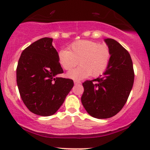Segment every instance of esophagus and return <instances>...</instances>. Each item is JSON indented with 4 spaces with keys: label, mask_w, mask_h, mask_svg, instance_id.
<instances>
[{
    "label": "esophagus",
    "mask_w": 150,
    "mask_h": 150,
    "mask_svg": "<svg viewBox=\"0 0 150 150\" xmlns=\"http://www.w3.org/2000/svg\"><path fill=\"white\" fill-rule=\"evenodd\" d=\"M81 83V82L80 81H78V80H74V84L75 85H77V84H80Z\"/></svg>",
    "instance_id": "obj_1"
}]
</instances>
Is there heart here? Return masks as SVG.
<instances>
[{
	"label": "heart",
	"mask_w": 150,
	"mask_h": 150,
	"mask_svg": "<svg viewBox=\"0 0 150 150\" xmlns=\"http://www.w3.org/2000/svg\"><path fill=\"white\" fill-rule=\"evenodd\" d=\"M68 50L59 51L58 62L62 68L69 70L78 64L80 66L67 72V78L82 80L90 75L98 77L104 72L109 65L111 52L108 45L98 44L90 40L73 42Z\"/></svg>",
	"instance_id": "heart-1"
}]
</instances>
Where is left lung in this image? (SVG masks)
<instances>
[{"label":"left lung","mask_w":150,"mask_h":150,"mask_svg":"<svg viewBox=\"0 0 150 150\" xmlns=\"http://www.w3.org/2000/svg\"><path fill=\"white\" fill-rule=\"evenodd\" d=\"M111 59L103 75L83 83L82 104L92 117L107 119L117 114L128 99L134 73L130 55L114 39H105Z\"/></svg>","instance_id":"8db88e82"}]
</instances>
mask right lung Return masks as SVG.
<instances>
[{"instance_id":"1","label":"right lung","mask_w":150,"mask_h":150,"mask_svg":"<svg viewBox=\"0 0 150 150\" xmlns=\"http://www.w3.org/2000/svg\"><path fill=\"white\" fill-rule=\"evenodd\" d=\"M52 38H43L21 53L16 78L21 99L30 111L50 116L60 108L74 85L71 79L57 78L63 72Z\"/></svg>"}]
</instances>
